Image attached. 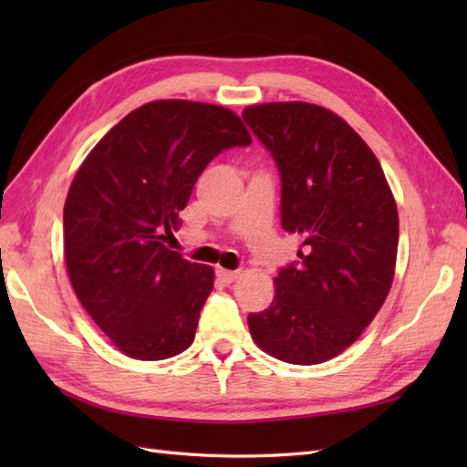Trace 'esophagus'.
Segmentation results:
<instances>
[{
  "instance_id": "1",
  "label": "esophagus",
  "mask_w": 467,
  "mask_h": 467,
  "mask_svg": "<svg viewBox=\"0 0 467 467\" xmlns=\"http://www.w3.org/2000/svg\"><path fill=\"white\" fill-rule=\"evenodd\" d=\"M241 276V271H226V269H216V279L224 283V285H231Z\"/></svg>"
}]
</instances>
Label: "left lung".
Returning <instances> with one entry per match:
<instances>
[{
    "label": "left lung",
    "mask_w": 467,
    "mask_h": 467,
    "mask_svg": "<svg viewBox=\"0 0 467 467\" xmlns=\"http://www.w3.org/2000/svg\"><path fill=\"white\" fill-rule=\"evenodd\" d=\"M243 118L279 168L281 224L301 239L269 309L249 315L251 335L281 361H329L359 339L391 289L395 198L371 148L327 108L271 102Z\"/></svg>",
    "instance_id": "8db88e82"
}]
</instances>
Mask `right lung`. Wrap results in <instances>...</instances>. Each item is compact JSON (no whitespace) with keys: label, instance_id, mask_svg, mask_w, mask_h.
Wrapping results in <instances>:
<instances>
[{"label":"right lung","instance_id":"obj_1","mask_svg":"<svg viewBox=\"0 0 467 467\" xmlns=\"http://www.w3.org/2000/svg\"><path fill=\"white\" fill-rule=\"evenodd\" d=\"M223 106L156 100L122 118L74 176L64 206V253L76 296L124 355L161 361L194 341L213 266L166 243L208 162L249 146Z\"/></svg>","mask_w":467,"mask_h":467}]
</instances>
